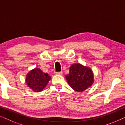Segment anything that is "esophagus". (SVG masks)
Here are the masks:
<instances>
[{
    "label": "esophagus",
    "instance_id": "esophagus-1",
    "mask_svg": "<svg viewBox=\"0 0 125 125\" xmlns=\"http://www.w3.org/2000/svg\"><path fill=\"white\" fill-rule=\"evenodd\" d=\"M55 74L57 75H62V72H55Z\"/></svg>",
    "mask_w": 125,
    "mask_h": 125
}]
</instances>
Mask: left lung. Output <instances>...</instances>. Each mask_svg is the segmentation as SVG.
I'll return each instance as SVG.
<instances>
[{
  "label": "left lung",
  "mask_w": 125,
  "mask_h": 125,
  "mask_svg": "<svg viewBox=\"0 0 125 125\" xmlns=\"http://www.w3.org/2000/svg\"><path fill=\"white\" fill-rule=\"evenodd\" d=\"M68 84L75 91L83 92L94 83V75L90 68L80 64H73L69 68V74L65 76Z\"/></svg>",
  "instance_id": "left-lung-1"
}]
</instances>
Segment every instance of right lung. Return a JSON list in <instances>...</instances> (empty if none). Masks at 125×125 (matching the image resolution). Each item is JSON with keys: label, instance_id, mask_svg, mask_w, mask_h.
<instances>
[{"label": "right lung", "instance_id": "right-lung-1", "mask_svg": "<svg viewBox=\"0 0 125 125\" xmlns=\"http://www.w3.org/2000/svg\"><path fill=\"white\" fill-rule=\"evenodd\" d=\"M51 77L48 73H44L39 68H35L27 74L25 82L29 88L33 91L40 92L47 86Z\"/></svg>", "mask_w": 125, "mask_h": 125}]
</instances>
